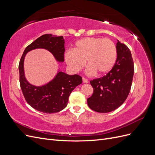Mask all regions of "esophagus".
<instances>
[{
	"label": "esophagus",
	"instance_id": "obj_1",
	"mask_svg": "<svg viewBox=\"0 0 155 155\" xmlns=\"http://www.w3.org/2000/svg\"><path fill=\"white\" fill-rule=\"evenodd\" d=\"M83 82L84 83H88V79L83 78Z\"/></svg>",
	"mask_w": 155,
	"mask_h": 155
}]
</instances>
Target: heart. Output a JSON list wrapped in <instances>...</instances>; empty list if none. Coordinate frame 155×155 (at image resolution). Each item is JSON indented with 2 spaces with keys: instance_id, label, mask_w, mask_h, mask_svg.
I'll return each instance as SVG.
<instances>
[{
  "instance_id": "heart-1",
  "label": "heart",
  "mask_w": 155,
  "mask_h": 155,
  "mask_svg": "<svg viewBox=\"0 0 155 155\" xmlns=\"http://www.w3.org/2000/svg\"><path fill=\"white\" fill-rule=\"evenodd\" d=\"M116 58L117 49L114 42L100 37H86L78 40L74 50H67L64 54L67 64L74 72L80 71L87 61V73L90 75L109 72L113 68Z\"/></svg>"
}]
</instances>
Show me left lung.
Masks as SVG:
<instances>
[{"label": "left lung", "instance_id": "obj_1", "mask_svg": "<svg viewBox=\"0 0 155 155\" xmlns=\"http://www.w3.org/2000/svg\"><path fill=\"white\" fill-rule=\"evenodd\" d=\"M117 59L113 68L104 77L90 83L94 89L87 99L88 107L97 112H109L122 105L132 85L134 63L130 51L119 41L116 43Z\"/></svg>", "mask_w": 155, "mask_h": 155}]
</instances>
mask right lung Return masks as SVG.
<instances>
[{
    "instance_id": "add662e5",
    "label": "right lung",
    "mask_w": 155,
    "mask_h": 155,
    "mask_svg": "<svg viewBox=\"0 0 155 155\" xmlns=\"http://www.w3.org/2000/svg\"><path fill=\"white\" fill-rule=\"evenodd\" d=\"M37 48L48 50L58 62L62 63L64 61L65 50L64 39L63 36L43 35L27 46L18 64L21 88L28 104L35 110L44 113H55L67 107L70 93L82 83V78L77 74L68 75L58 71L52 80L46 85H31L25 77L24 61L28 51Z\"/></svg>"
}]
</instances>
